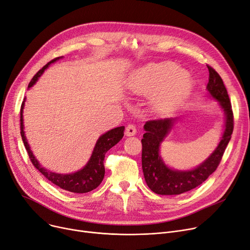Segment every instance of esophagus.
Segmentation results:
<instances>
[{
  "label": "esophagus",
  "instance_id": "1",
  "mask_svg": "<svg viewBox=\"0 0 250 250\" xmlns=\"http://www.w3.org/2000/svg\"><path fill=\"white\" fill-rule=\"evenodd\" d=\"M125 136L127 137H130V136H135L136 133H137V129H136V126L132 124H128L126 126H125Z\"/></svg>",
  "mask_w": 250,
  "mask_h": 250
}]
</instances>
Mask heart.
<instances>
[{
    "mask_svg": "<svg viewBox=\"0 0 250 250\" xmlns=\"http://www.w3.org/2000/svg\"><path fill=\"white\" fill-rule=\"evenodd\" d=\"M186 71L174 63L151 64L140 70L133 80L132 89L143 95H155L159 107H166L185 96L190 88Z\"/></svg>",
    "mask_w": 250,
    "mask_h": 250,
    "instance_id": "b5f03b06",
    "label": "heart"
}]
</instances>
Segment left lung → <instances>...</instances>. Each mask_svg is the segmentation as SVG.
<instances>
[{
	"label": "left lung",
	"instance_id": "8db88e82",
	"mask_svg": "<svg viewBox=\"0 0 250 250\" xmlns=\"http://www.w3.org/2000/svg\"><path fill=\"white\" fill-rule=\"evenodd\" d=\"M209 94L218 101L226 114V128L214 153L199 167L190 171H178L168 168L159 156V147L171 130L175 118H157L148 121L142 139V168L144 177L152 191L158 194L173 195L189 191L202 183L218 168L227 148L234 128V115L227 89L220 75L208 65Z\"/></svg>",
	"mask_w": 250,
	"mask_h": 250
}]
</instances>
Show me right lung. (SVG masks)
<instances>
[{
	"instance_id": "obj_1",
	"label": "right lung",
	"mask_w": 250,
	"mask_h": 250,
	"mask_svg": "<svg viewBox=\"0 0 250 250\" xmlns=\"http://www.w3.org/2000/svg\"><path fill=\"white\" fill-rule=\"evenodd\" d=\"M62 57L56 58L54 60H51L48 62L42 69L39 70L31 79V81L28 85V88L34 85V83L37 81V79L42 76V74L44 72V70L48 67V64L51 62H55L56 61L60 60ZM23 105L24 102H22L21 105V110H20V129H21V137L22 141L24 143V146L26 151L28 153L29 159L33 166L39 170L42 173V175L51 183L58 186L59 188L68 190L71 192H76V193H85L89 192L91 190L95 189L100 183L103 180L104 173H105V168H104V157L106 152L112 148L114 145L122 140L124 137V130L125 126H118L115 128L110 129L109 132L106 134L102 135L95 145L94 151L92 153L91 158L87 165L81 169L80 171L75 172L73 174H58L54 172H49L44 168H42L41 165L38 164L37 160L35 159V157L33 156L32 152L30 151L29 145L27 143V140H26L24 136V130H23V118H22V109H23Z\"/></svg>"
}]
</instances>
